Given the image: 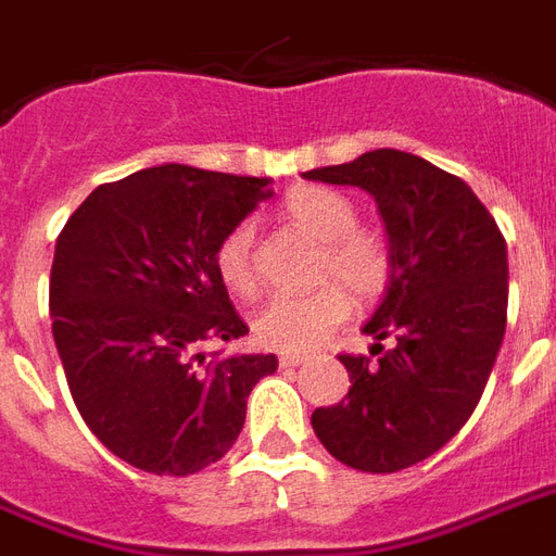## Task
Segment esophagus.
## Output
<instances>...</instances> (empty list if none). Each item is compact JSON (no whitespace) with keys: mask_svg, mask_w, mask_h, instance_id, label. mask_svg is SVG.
<instances>
[{"mask_svg":"<svg viewBox=\"0 0 556 556\" xmlns=\"http://www.w3.org/2000/svg\"><path fill=\"white\" fill-rule=\"evenodd\" d=\"M278 363H281V368H299L301 363H307V356H299V354H281V356H278Z\"/></svg>","mask_w":556,"mask_h":556,"instance_id":"obj_1","label":"esophagus"}]
</instances>
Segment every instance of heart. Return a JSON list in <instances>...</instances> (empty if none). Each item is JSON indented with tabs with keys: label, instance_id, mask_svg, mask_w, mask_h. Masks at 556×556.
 Listing matches in <instances>:
<instances>
[{
	"label": "heart",
	"instance_id": "1",
	"mask_svg": "<svg viewBox=\"0 0 556 556\" xmlns=\"http://www.w3.org/2000/svg\"><path fill=\"white\" fill-rule=\"evenodd\" d=\"M287 226L321 243L316 281L309 295H275L255 318V337L283 354H307L351 316L348 289L359 304L380 301L397 275V252L389 231L359 223V205L348 193L325 185H299L281 205ZM214 269L223 287L252 299L261 287L255 257V226L243 219L231 226L217 249ZM345 286L344 291L341 287Z\"/></svg>",
	"mask_w": 556,
	"mask_h": 556
}]
</instances>
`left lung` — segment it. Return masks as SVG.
Listing matches in <instances>:
<instances>
[{
    "instance_id": "left-lung-1",
    "label": "left lung",
    "mask_w": 556,
    "mask_h": 556,
    "mask_svg": "<svg viewBox=\"0 0 556 556\" xmlns=\"http://www.w3.org/2000/svg\"><path fill=\"white\" fill-rule=\"evenodd\" d=\"M304 176L365 188L397 252L394 283L365 325L378 359L339 356L351 389L309 424L354 470H406L470 420L488 386L507 321L505 235L462 176L403 150H371Z\"/></svg>"
}]
</instances>
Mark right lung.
Masks as SVG:
<instances>
[{"label": "right lung", "mask_w": 556, "mask_h": 556, "mask_svg": "<svg viewBox=\"0 0 556 556\" xmlns=\"http://www.w3.org/2000/svg\"><path fill=\"white\" fill-rule=\"evenodd\" d=\"M266 179L148 167L98 185L51 264V333L98 441L144 472L193 476L238 441L275 354H205L247 337L214 269L219 238L266 200Z\"/></svg>", "instance_id": "1"}]
</instances>
